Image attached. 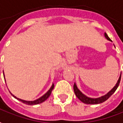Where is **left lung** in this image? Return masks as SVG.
Listing matches in <instances>:
<instances>
[{
	"label": "left lung",
	"instance_id": "1",
	"mask_svg": "<svg viewBox=\"0 0 123 123\" xmlns=\"http://www.w3.org/2000/svg\"><path fill=\"white\" fill-rule=\"evenodd\" d=\"M105 38L109 41H111V39L109 38V37L108 36V35L106 34V33H105ZM121 75H120V77H119V78H118V82L116 84V85L114 86V87L112 88L111 91H110V92H108V93L106 94V95H105L104 96H102V97H99V98H96V99H92V98H90V97H88L86 95H84V94H83L82 92H81V91L79 90L78 88V87L76 86V84H75V83L74 84V91L75 94V95L76 97L78 98L83 103H84V104H101V103H103L104 101H105L106 100L108 99V98L110 97V96L112 95V94L116 91V90L117 89V88L118 86V85H119V84H120V82H121Z\"/></svg>",
	"mask_w": 123,
	"mask_h": 123
}]
</instances>
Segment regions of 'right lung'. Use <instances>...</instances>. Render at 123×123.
Instances as JSON below:
<instances>
[{"instance_id":"obj_1","label":"right lung","mask_w":123,"mask_h":123,"mask_svg":"<svg viewBox=\"0 0 123 123\" xmlns=\"http://www.w3.org/2000/svg\"><path fill=\"white\" fill-rule=\"evenodd\" d=\"M4 76H5V75H4ZM54 84H52V86H51V88H49V90L44 95H43L42 97H41L40 98H39V99H37V100H35V101H25V100H22V99H18V98H17L16 97L13 95H12L13 97H14L15 99H17L19 100L20 101H22V103L25 104H27V105H37V104H41V103H43V101H45V100L47 99L48 98L49 95H51V93H52V91L54 89Z\"/></svg>"}]
</instances>
